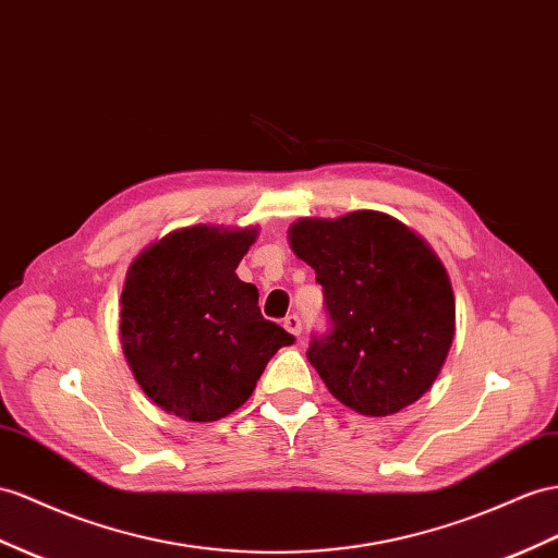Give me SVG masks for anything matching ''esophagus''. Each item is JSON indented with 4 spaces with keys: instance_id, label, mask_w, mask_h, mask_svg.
<instances>
[{
    "instance_id": "obj_1",
    "label": "esophagus",
    "mask_w": 558,
    "mask_h": 558,
    "mask_svg": "<svg viewBox=\"0 0 558 558\" xmlns=\"http://www.w3.org/2000/svg\"><path fill=\"white\" fill-rule=\"evenodd\" d=\"M282 327H284V330H288L290 335H294V337L302 335V320H299V316H294V313H292V316H288V318L282 320Z\"/></svg>"
}]
</instances>
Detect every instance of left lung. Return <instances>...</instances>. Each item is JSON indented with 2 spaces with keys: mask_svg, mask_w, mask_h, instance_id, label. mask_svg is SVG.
Masks as SVG:
<instances>
[{
  "mask_svg": "<svg viewBox=\"0 0 558 558\" xmlns=\"http://www.w3.org/2000/svg\"><path fill=\"white\" fill-rule=\"evenodd\" d=\"M292 252L316 270L332 330L308 363L339 403L389 417L432 389L454 337L446 266L403 221L375 209L290 226Z\"/></svg>",
  "mask_w": 558,
  "mask_h": 558,
  "instance_id": "1",
  "label": "left lung"
}]
</instances>
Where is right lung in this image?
Here are the masks:
<instances>
[{
	"mask_svg": "<svg viewBox=\"0 0 558 558\" xmlns=\"http://www.w3.org/2000/svg\"><path fill=\"white\" fill-rule=\"evenodd\" d=\"M259 226L197 223L141 250L120 296V341L141 391L185 422L231 415L294 337L259 311L235 268Z\"/></svg>",
	"mask_w": 558,
	"mask_h": 558,
	"instance_id": "obj_1",
	"label": "right lung"
}]
</instances>
